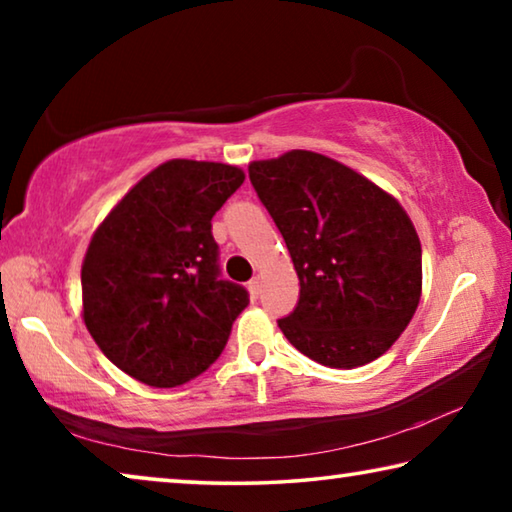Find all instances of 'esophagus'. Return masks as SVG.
<instances>
[{"label":"esophagus","instance_id":"obj_1","mask_svg":"<svg viewBox=\"0 0 512 512\" xmlns=\"http://www.w3.org/2000/svg\"><path fill=\"white\" fill-rule=\"evenodd\" d=\"M248 293L253 300L259 298V293H262V282H259V277H253V280L248 282Z\"/></svg>","mask_w":512,"mask_h":512}]
</instances>
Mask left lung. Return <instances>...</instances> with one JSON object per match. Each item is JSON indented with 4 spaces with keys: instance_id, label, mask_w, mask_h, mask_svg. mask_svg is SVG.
<instances>
[{
    "instance_id": "left-lung-1",
    "label": "left lung",
    "mask_w": 512,
    "mask_h": 512,
    "mask_svg": "<svg viewBox=\"0 0 512 512\" xmlns=\"http://www.w3.org/2000/svg\"><path fill=\"white\" fill-rule=\"evenodd\" d=\"M250 183L282 232L300 280L277 325L293 348L329 368L381 357L411 323L422 248L391 194L314 151L250 162Z\"/></svg>"
}]
</instances>
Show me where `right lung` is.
Returning a JSON list of instances; mask_svg holds the SVG:
<instances>
[{
    "instance_id": "obj_1",
    "label": "right lung",
    "mask_w": 512,
    "mask_h": 512,
    "mask_svg": "<svg viewBox=\"0 0 512 512\" xmlns=\"http://www.w3.org/2000/svg\"><path fill=\"white\" fill-rule=\"evenodd\" d=\"M221 162L169 160L92 235L83 320L101 352L153 388L187 384L219 359L248 291L221 280L212 216L244 183Z\"/></svg>"
}]
</instances>
